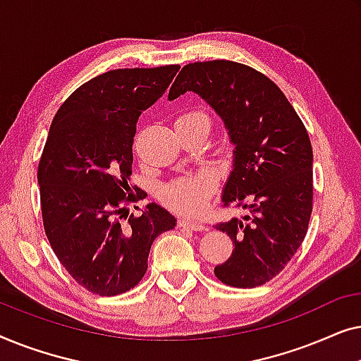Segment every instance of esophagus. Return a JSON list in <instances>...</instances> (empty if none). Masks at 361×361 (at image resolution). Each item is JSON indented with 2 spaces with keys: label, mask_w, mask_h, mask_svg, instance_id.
Masks as SVG:
<instances>
[{
  "label": "esophagus",
  "mask_w": 361,
  "mask_h": 361,
  "mask_svg": "<svg viewBox=\"0 0 361 361\" xmlns=\"http://www.w3.org/2000/svg\"><path fill=\"white\" fill-rule=\"evenodd\" d=\"M179 226L182 228H189V230H195V231H202L205 230V225L202 224V221H194V220H185L182 219L179 220Z\"/></svg>",
  "instance_id": "34e87169"
}]
</instances>
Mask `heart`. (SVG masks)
Returning <instances> with one entry per match:
<instances>
[{
	"label": "heart",
	"instance_id": "heart-1",
	"mask_svg": "<svg viewBox=\"0 0 361 361\" xmlns=\"http://www.w3.org/2000/svg\"><path fill=\"white\" fill-rule=\"evenodd\" d=\"M180 123H202V125L209 126L205 113L197 110L185 111L177 116L176 125H180ZM215 184L216 179L214 172L202 171L171 182L162 189L161 197L171 209L180 212V214L194 215L205 205L212 190L215 189Z\"/></svg>",
	"mask_w": 361,
	"mask_h": 361
}]
</instances>
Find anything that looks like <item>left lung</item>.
Returning <instances> with one entry per match:
<instances>
[{
	"mask_svg": "<svg viewBox=\"0 0 361 361\" xmlns=\"http://www.w3.org/2000/svg\"><path fill=\"white\" fill-rule=\"evenodd\" d=\"M185 92L224 120L235 151L221 202L248 212L215 225L235 246L215 276L233 288H256L284 269L307 233L314 195L307 130L279 87L243 63H187L169 100Z\"/></svg>",
	"mask_w": 361,
	"mask_h": 361,
	"instance_id": "1",
	"label": "left lung"
}]
</instances>
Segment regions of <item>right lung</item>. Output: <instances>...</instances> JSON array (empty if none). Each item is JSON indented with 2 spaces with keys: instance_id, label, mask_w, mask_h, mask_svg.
<instances>
[{
  "instance_id": "1",
  "label": "right lung",
  "mask_w": 361,
  "mask_h": 361,
  "mask_svg": "<svg viewBox=\"0 0 361 361\" xmlns=\"http://www.w3.org/2000/svg\"><path fill=\"white\" fill-rule=\"evenodd\" d=\"M179 68L102 73L78 87L52 120L37 169L44 230L63 268L93 294L135 288L147 269L152 241L176 226L174 216L154 202L141 216L126 209L141 199L128 185L137 118Z\"/></svg>"
}]
</instances>
